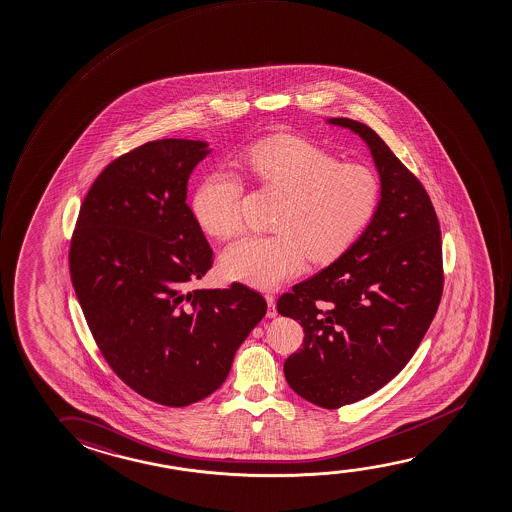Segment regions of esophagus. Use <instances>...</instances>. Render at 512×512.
<instances>
[{
  "label": "esophagus",
  "mask_w": 512,
  "mask_h": 512,
  "mask_svg": "<svg viewBox=\"0 0 512 512\" xmlns=\"http://www.w3.org/2000/svg\"><path fill=\"white\" fill-rule=\"evenodd\" d=\"M267 301V317L275 319L278 312H276V297L273 294H266Z\"/></svg>",
  "instance_id": "34e87169"
}]
</instances>
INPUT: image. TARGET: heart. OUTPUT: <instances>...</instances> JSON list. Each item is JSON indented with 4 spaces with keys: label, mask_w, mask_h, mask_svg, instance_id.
Wrapping results in <instances>:
<instances>
[{
    "label": "heart",
    "mask_w": 512,
    "mask_h": 512,
    "mask_svg": "<svg viewBox=\"0 0 512 512\" xmlns=\"http://www.w3.org/2000/svg\"><path fill=\"white\" fill-rule=\"evenodd\" d=\"M237 169L283 193L273 236H246L222 253L225 278L275 289L299 275L306 255L326 262L345 252L377 211L380 181L366 165L340 163L312 142L278 137L246 149ZM243 185L216 171L193 195V215L211 236L229 239L243 229Z\"/></svg>",
    "instance_id": "heart-1"
}]
</instances>
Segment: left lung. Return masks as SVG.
Here are the masks:
<instances>
[{
  "label": "left lung",
  "mask_w": 512,
  "mask_h": 512,
  "mask_svg": "<svg viewBox=\"0 0 512 512\" xmlns=\"http://www.w3.org/2000/svg\"><path fill=\"white\" fill-rule=\"evenodd\" d=\"M370 149L377 211L333 264L283 294L276 310L299 320L303 349L287 357L294 393L317 407L363 400L396 377L421 345L442 297V239L423 185L370 126L327 119Z\"/></svg>",
  "instance_id": "1"
}]
</instances>
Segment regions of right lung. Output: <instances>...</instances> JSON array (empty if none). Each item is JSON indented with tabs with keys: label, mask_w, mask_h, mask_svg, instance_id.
Instances as JSON below:
<instances>
[{
	"label": "right lung",
	"mask_w": 512,
	"mask_h": 512,
	"mask_svg": "<svg viewBox=\"0 0 512 512\" xmlns=\"http://www.w3.org/2000/svg\"><path fill=\"white\" fill-rule=\"evenodd\" d=\"M208 142L160 139L109 163L82 202L70 276L98 349L126 386L167 407L215 393L266 315L243 283L190 290L213 250L186 204Z\"/></svg>",
	"instance_id": "add662e5"
}]
</instances>
